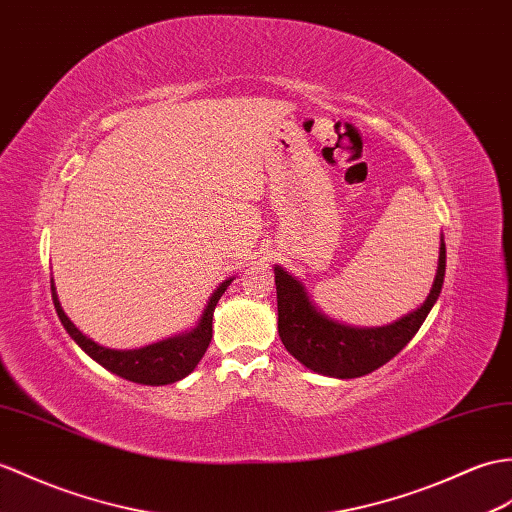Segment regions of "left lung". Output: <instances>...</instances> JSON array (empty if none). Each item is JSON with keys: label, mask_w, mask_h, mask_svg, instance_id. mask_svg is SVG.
Wrapping results in <instances>:
<instances>
[{"label": "left lung", "mask_w": 512, "mask_h": 512, "mask_svg": "<svg viewBox=\"0 0 512 512\" xmlns=\"http://www.w3.org/2000/svg\"><path fill=\"white\" fill-rule=\"evenodd\" d=\"M445 279V240L441 237L434 285L419 310L384 327H351L329 318L312 303L305 285L275 266L279 338L296 360L314 373L353 379L373 373L406 347L441 296Z\"/></svg>", "instance_id": "obj_1"}]
</instances>
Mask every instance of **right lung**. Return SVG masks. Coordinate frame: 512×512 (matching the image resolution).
<instances>
[{"label":"right lung","instance_id":"right-lung-1","mask_svg":"<svg viewBox=\"0 0 512 512\" xmlns=\"http://www.w3.org/2000/svg\"><path fill=\"white\" fill-rule=\"evenodd\" d=\"M231 281L233 279H227L218 285V290L211 294V299L205 305V312H202L198 325L192 331H185V334H178L174 338L148 344V347L128 349V351L102 347V344L93 342L91 338L82 334V331L71 323L67 314L63 312L61 301H58V294L54 288V279H52V301H54L58 318H61L63 327L67 329V334L74 338V342L89 355L91 360L104 366L106 371L128 379V382L144 384V386H165L187 377L202 360V355H205L213 334L211 329L213 310H216L220 296L229 288Z\"/></svg>","mask_w":512,"mask_h":512}]
</instances>
